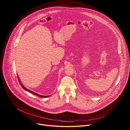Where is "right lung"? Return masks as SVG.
<instances>
[{
    "label": "right lung",
    "instance_id": "1",
    "mask_svg": "<svg viewBox=\"0 0 130 130\" xmlns=\"http://www.w3.org/2000/svg\"><path fill=\"white\" fill-rule=\"evenodd\" d=\"M18 77V81H19V82H20V84H21V85L22 86V87L25 89V90H26V91H29V92H31V93H32V94H34V95H36V96H39V97H43V98H46V97H49V96H42V95H39V94H37V93H36V92H33V91H31V90H29V89H27V88H26V87H25L23 85V84H22V83L21 82V81H20V79H19V78H18V77Z\"/></svg>",
    "mask_w": 130,
    "mask_h": 130
}]
</instances>
